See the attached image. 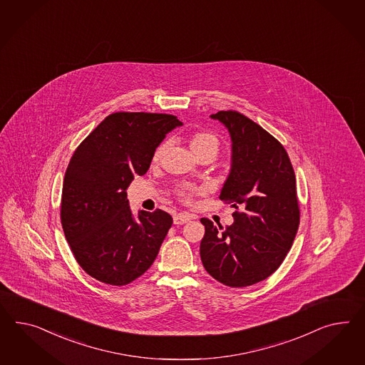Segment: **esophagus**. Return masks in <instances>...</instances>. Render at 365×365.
Masks as SVG:
<instances>
[{
  "label": "esophagus",
  "mask_w": 365,
  "mask_h": 365,
  "mask_svg": "<svg viewBox=\"0 0 365 365\" xmlns=\"http://www.w3.org/2000/svg\"><path fill=\"white\" fill-rule=\"evenodd\" d=\"M188 220H190V217L186 215V214H178V215L174 217V225L180 226V225H185V223H187Z\"/></svg>",
  "instance_id": "34e87169"
}]
</instances>
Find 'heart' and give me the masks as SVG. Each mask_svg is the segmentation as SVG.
<instances>
[{
    "mask_svg": "<svg viewBox=\"0 0 365 365\" xmlns=\"http://www.w3.org/2000/svg\"><path fill=\"white\" fill-rule=\"evenodd\" d=\"M188 145H190L191 153L197 158L203 157V155H214V157H217V151H219V148H220V140H219V138H217L214 133L197 131V133L190 135ZM168 148H170V143H168V140L160 143L158 146L157 150L154 151L153 160L154 162H159L162 158L165 157V154L168 153ZM197 192H199L197 188L190 187V186L179 188V191H178L179 197H182L186 203H191Z\"/></svg>",
    "mask_w": 365,
    "mask_h": 365,
    "instance_id": "b5f03b06",
    "label": "heart"
}]
</instances>
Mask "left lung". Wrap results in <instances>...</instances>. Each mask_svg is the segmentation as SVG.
Listing matches in <instances>:
<instances>
[{
	"label": "left lung",
	"instance_id": "obj_1",
	"mask_svg": "<svg viewBox=\"0 0 365 365\" xmlns=\"http://www.w3.org/2000/svg\"><path fill=\"white\" fill-rule=\"evenodd\" d=\"M220 120L232 139V165L220 199L235 207L226 228L202 217L200 259L225 286H252L283 263L300 223L295 171L283 145L252 119L222 110Z\"/></svg>",
	"mask_w": 365,
	"mask_h": 365
}]
</instances>
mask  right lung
Here are the masks:
<instances>
[{"label":"right lung","mask_w":365,"mask_h":365,"mask_svg":"<svg viewBox=\"0 0 365 365\" xmlns=\"http://www.w3.org/2000/svg\"><path fill=\"white\" fill-rule=\"evenodd\" d=\"M180 125L171 114L118 111L76 148L63 178L61 223L88 275L126 286L155 260L173 217L157 208L134 219L126 188L148 173L158 145Z\"/></svg>","instance_id":"obj_1"}]
</instances>
